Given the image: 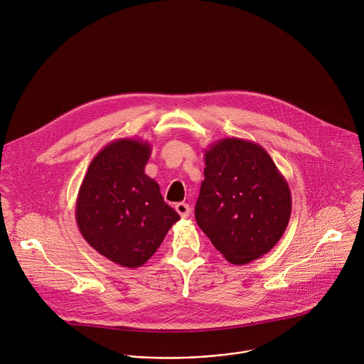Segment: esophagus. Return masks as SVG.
<instances>
[{
    "mask_svg": "<svg viewBox=\"0 0 364 364\" xmlns=\"http://www.w3.org/2000/svg\"><path fill=\"white\" fill-rule=\"evenodd\" d=\"M176 210L178 212V215L181 216V218H188L190 216V212H191V208H190V205L188 203H186V202H178L177 205H176Z\"/></svg>",
    "mask_w": 364,
    "mask_h": 364,
    "instance_id": "obj_1",
    "label": "esophagus"
}]
</instances>
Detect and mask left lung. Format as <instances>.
I'll return each instance as SVG.
<instances>
[{"label":"left lung","instance_id":"obj_1","mask_svg":"<svg viewBox=\"0 0 364 364\" xmlns=\"http://www.w3.org/2000/svg\"><path fill=\"white\" fill-rule=\"evenodd\" d=\"M196 219L202 232L232 264L269 252L291 213L289 184L268 152L252 141L223 138L205 149Z\"/></svg>","mask_w":364,"mask_h":364}]
</instances>
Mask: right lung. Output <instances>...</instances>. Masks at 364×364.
Returning <instances> with one entry per match:
<instances>
[{
    "instance_id": "right-lung-1",
    "label": "right lung",
    "mask_w": 364,
    "mask_h": 364,
    "mask_svg": "<svg viewBox=\"0 0 364 364\" xmlns=\"http://www.w3.org/2000/svg\"><path fill=\"white\" fill-rule=\"evenodd\" d=\"M151 152L148 141L135 138L107 144L89 164L75 205L83 239L125 268L144 265L180 219L145 174Z\"/></svg>"
}]
</instances>
